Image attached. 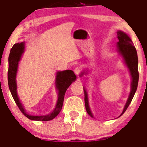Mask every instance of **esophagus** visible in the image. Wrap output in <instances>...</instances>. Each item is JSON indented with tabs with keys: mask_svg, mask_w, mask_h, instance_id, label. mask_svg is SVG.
Returning a JSON list of instances; mask_svg holds the SVG:
<instances>
[{
	"mask_svg": "<svg viewBox=\"0 0 147 147\" xmlns=\"http://www.w3.org/2000/svg\"><path fill=\"white\" fill-rule=\"evenodd\" d=\"M81 72H82V68H81L79 66H77L75 68V72L76 75H79Z\"/></svg>",
	"mask_w": 147,
	"mask_h": 147,
	"instance_id": "34e87169",
	"label": "esophagus"
}]
</instances>
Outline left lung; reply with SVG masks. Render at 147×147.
<instances>
[{
    "mask_svg": "<svg viewBox=\"0 0 147 147\" xmlns=\"http://www.w3.org/2000/svg\"><path fill=\"white\" fill-rule=\"evenodd\" d=\"M117 38L118 41L117 43V51L119 53V55L122 57L123 59L126 66L129 68L130 74L131 76V92H130L129 98H128L126 103L124 106V109H123L122 113H121L119 117L122 115L125 112L127 108L129 107V104H131V101L134 97L135 93H136V90L138 88V79H139V72H138V54L136 49L135 48L134 45H133V41L130 38V37L124 33V32L119 31L117 32ZM85 72H83L81 74V76L83 75V74ZM84 101H85V106L86 109L88 114L90 116V117H94L92 115V112H91L90 109V106H89L88 98V94L86 89L84 88Z\"/></svg>",
    "mask_w": 147,
    "mask_h": 147,
    "instance_id": "1",
    "label": "left lung"
}]
</instances>
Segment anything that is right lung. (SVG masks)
Instances as JSON below:
<instances>
[{
    "label": "right lung",
    "mask_w": 147,
    "mask_h": 147,
    "mask_svg": "<svg viewBox=\"0 0 147 147\" xmlns=\"http://www.w3.org/2000/svg\"><path fill=\"white\" fill-rule=\"evenodd\" d=\"M25 50V42L16 43L13 45L10 50L9 55V68H8L7 79H8V85L11 95L14 98L16 105L19 108L20 111H21L25 117L32 120L35 121H49L54 119L55 117L58 115L61 110L62 109L65 96V91L68 88V87L71 85L73 82H75L77 78V76L75 75L72 70H67L64 71H59L57 72L56 79H55V85L56 89L58 91V99L52 113L50 114L45 115H31L28 114L23 108L21 102H20L17 95V85H16V77L17 73L18 62L21 60V56Z\"/></svg>",
    "instance_id": "1"
}]
</instances>
